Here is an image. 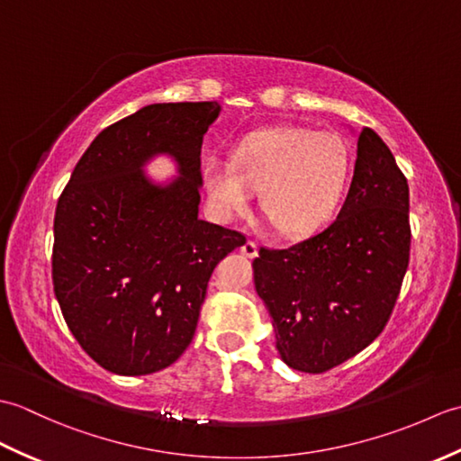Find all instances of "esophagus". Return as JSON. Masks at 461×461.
<instances>
[{"label":"esophagus","mask_w":461,"mask_h":461,"mask_svg":"<svg viewBox=\"0 0 461 461\" xmlns=\"http://www.w3.org/2000/svg\"><path fill=\"white\" fill-rule=\"evenodd\" d=\"M240 251L243 253V256L246 258H249V259H253V258H258V243L256 241H246L243 243V246L240 248Z\"/></svg>","instance_id":"obj_1"}]
</instances>
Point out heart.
<instances>
[{
  "label": "heart",
  "instance_id": "heart-1",
  "mask_svg": "<svg viewBox=\"0 0 461 461\" xmlns=\"http://www.w3.org/2000/svg\"><path fill=\"white\" fill-rule=\"evenodd\" d=\"M350 152L335 132L267 129L251 132L231 160L203 164L205 202L213 218L231 220L261 188V210L281 236L301 238L322 228L347 188Z\"/></svg>",
  "mask_w": 461,
  "mask_h": 461
}]
</instances>
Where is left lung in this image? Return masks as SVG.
Segmentation results:
<instances>
[{
    "label": "left lung",
    "instance_id": "obj_1",
    "mask_svg": "<svg viewBox=\"0 0 461 461\" xmlns=\"http://www.w3.org/2000/svg\"><path fill=\"white\" fill-rule=\"evenodd\" d=\"M408 182L372 131L337 220L289 249H261L253 281L287 366L319 375L355 357L390 319L408 269Z\"/></svg>",
    "mask_w": 461,
    "mask_h": 461
}]
</instances>
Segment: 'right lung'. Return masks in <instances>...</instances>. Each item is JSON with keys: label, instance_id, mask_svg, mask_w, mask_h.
<instances>
[{"label": "right lung", "instance_id": "1", "mask_svg": "<svg viewBox=\"0 0 461 461\" xmlns=\"http://www.w3.org/2000/svg\"><path fill=\"white\" fill-rule=\"evenodd\" d=\"M220 103H156L111 124L57 202L53 287L68 330L96 365L152 375L185 350L213 267L246 238L198 218L203 134ZM170 155L179 176L143 166Z\"/></svg>", "mask_w": 461, "mask_h": 461}]
</instances>
